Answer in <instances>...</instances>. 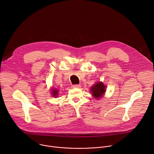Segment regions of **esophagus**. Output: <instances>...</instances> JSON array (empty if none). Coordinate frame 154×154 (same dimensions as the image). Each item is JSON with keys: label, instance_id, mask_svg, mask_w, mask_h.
Segmentation results:
<instances>
[{"label": "esophagus", "instance_id": "obj_1", "mask_svg": "<svg viewBox=\"0 0 154 154\" xmlns=\"http://www.w3.org/2000/svg\"><path fill=\"white\" fill-rule=\"evenodd\" d=\"M72 87L73 88H79L81 87V86H80V85H72Z\"/></svg>", "mask_w": 154, "mask_h": 154}]
</instances>
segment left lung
<instances>
[{"label":"left lung","mask_w":154,"mask_h":154,"mask_svg":"<svg viewBox=\"0 0 154 154\" xmlns=\"http://www.w3.org/2000/svg\"><path fill=\"white\" fill-rule=\"evenodd\" d=\"M90 89L93 96L97 100L103 97L106 91L105 86L101 82H97L95 85L91 86Z\"/></svg>","instance_id":"8db88e82"}]
</instances>
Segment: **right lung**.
<instances>
[{"instance_id": "obj_1", "label": "right lung", "mask_w": 154, "mask_h": 154, "mask_svg": "<svg viewBox=\"0 0 154 154\" xmlns=\"http://www.w3.org/2000/svg\"><path fill=\"white\" fill-rule=\"evenodd\" d=\"M58 92L59 91L55 88H53L52 91H51V93H52V95L53 97H57V96H58Z\"/></svg>"}]
</instances>
